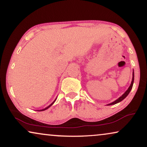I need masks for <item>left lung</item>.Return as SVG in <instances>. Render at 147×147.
I'll return each mask as SVG.
<instances>
[{"label":"left lung","instance_id":"left-lung-1","mask_svg":"<svg viewBox=\"0 0 147 147\" xmlns=\"http://www.w3.org/2000/svg\"><path fill=\"white\" fill-rule=\"evenodd\" d=\"M133 80H132V82H131V85H130V86H129V88H128V90H127V91H126L125 93H124L123 95H122V96H121V97H119V98L117 99V100H116L115 101H114V102H111V103H110V104H109L108 105H115V104H117V103H118V102H121V101H122L123 100L124 98H125L127 96V95L129 94V92H130V91H131V89H132V88H133V82H134V72H133Z\"/></svg>","mask_w":147,"mask_h":147}]
</instances>
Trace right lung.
I'll use <instances>...</instances> for the list:
<instances>
[{
	"label": "right lung",
	"mask_w": 147,
	"mask_h": 147,
	"mask_svg": "<svg viewBox=\"0 0 147 147\" xmlns=\"http://www.w3.org/2000/svg\"><path fill=\"white\" fill-rule=\"evenodd\" d=\"M55 100H55V101H54V102H53L52 103V104H51L50 105H49V107H46V108H45V109H42V110H40V111H45V110H46V109H49V107H50L51 106H52V105H53V103L55 102Z\"/></svg>",
	"instance_id": "add662e5"
}]
</instances>
